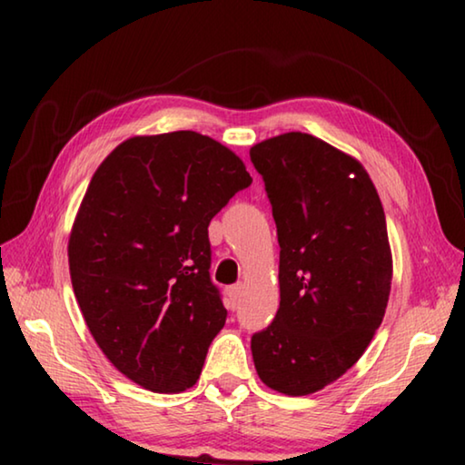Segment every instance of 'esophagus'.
<instances>
[{"label":"esophagus","mask_w":465,"mask_h":465,"mask_svg":"<svg viewBox=\"0 0 465 465\" xmlns=\"http://www.w3.org/2000/svg\"><path fill=\"white\" fill-rule=\"evenodd\" d=\"M227 297H230V308L235 310V305L240 303V297H242V285H232L227 289Z\"/></svg>","instance_id":"esophagus-1"}]
</instances>
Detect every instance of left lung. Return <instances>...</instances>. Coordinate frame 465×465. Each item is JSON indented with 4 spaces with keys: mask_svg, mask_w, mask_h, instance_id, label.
I'll return each instance as SVG.
<instances>
[{
    "mask_svg": "<svg viewBox=\"0 0 465 465\" xmlns=\"http://www.w3.org/2000/svg\"><path fill=\"white\" fill-rule=\"evenodd\" d=\"M279 235V312L252 336L258 377L308 396L357 363L391 289L383 207L355 157L308 133L250 149Z\"/></svg>",
    "mask_w": 465,
    "mask_h": 465,
    "instance_id": "left-lung-1",
    "label": "left lung"
}]
</instances>
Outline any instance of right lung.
I'll return each mask as SVG.
<instances>
[{"label": "right lung", "mask_w": 465, "mask_h": 465, "mask_svg": "<svg viewBox=\"0 0 465 465\" xmlns=\"http://www.w3.org/2000/svg\"><path fill=\"white\" fill-rule=\"evenodd\" d=\"M250 184L238 155L194 131L131 137L94 172L69 235L72 285L94 341L141 388L199 380L227 318L209 223Z\"/></svg>", "instance_id": "add662e5"}]
</instances>
